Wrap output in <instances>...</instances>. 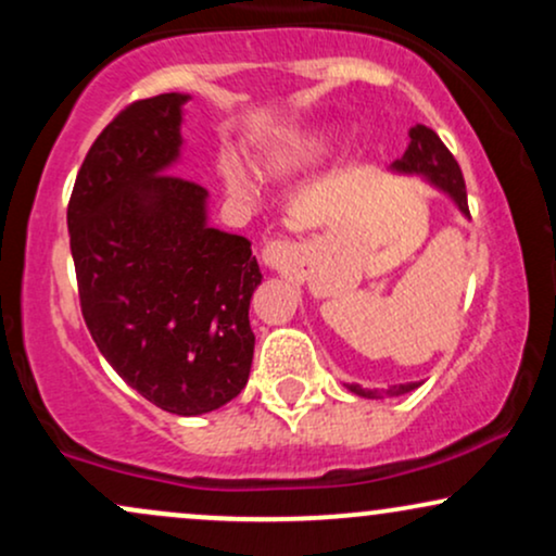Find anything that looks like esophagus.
Returning a JSON list of instances; mask_svg holds the SVG:
<instances>
[{"mask_svg": "<svg viewBox=\"0 0 556 556\" xmlns=\"http://www.w3.org/2000/svg\"><path fill=\"white\" fill-rule=\"evenodd\" d=\"M292 256V245L285 240H274L264 248V264L271 266V269H282L287 266V261Z\"/></svg>", "mask_w": 556, "mask_h": 556, "instance_id": "obj_1", "label": "esophagus"}]
</instances>
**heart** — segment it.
I'll list each match as a JSON object with an SVG mask.
<instances>
[{
  "mask_svg": "<svg viewBox=\"0 0 556 556\" xmlns=\"http://www.w3.org/2000/svg\"><path fill=\"white\" fill-rule=\"evenodd\" d=\"M327 149H329V136L324 130L295 132V136L287 138L282 146H277V149L269 151V154L261 156L258 162L261 175L264 177L290 175V172H295L300 167H305V164L321 159L327 154ZM225 185L232 195L242 198L253 193L251 180H248L245 172L238 167H225Z\"/></svg>",
  "mask_w": 556,
  "mask_h": 556,
  "instance_id": "1",
  "label": "heart"
}]
</instances>
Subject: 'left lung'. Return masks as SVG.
<instances>
[{"instance_id": "8db88e82", "label": "left lung", "mask_w": 556, "mask_h": 556, "mask_svg": "<svg viewBox=\"0 0 556 556\" xmlns=\"http://www.w3.org/2000/svg\"><path fill=\"white\" fill-rule=\"evenodd\" d=\"M410 146H407V151L402 154V159L392 164V169L397 172H407V175H424L429 177V180L437 185V188H442L444 193L452 195V201L460 206L463 214H468V193H465V180H463V172H460V164H457V159L450 154V149L442 143V138L437 136V132L431 130V127L426 125H416L410 127ZM420 384H394L389 389H381V392H371V389H363L358 384H350V392L361 394V397H397V394H405L410 392V389H416Z\"/></svg>"}]
</instances>
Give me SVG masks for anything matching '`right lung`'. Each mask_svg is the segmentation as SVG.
Instances as JSON below:
<instances>
[{
	"label": "right lung",
	"instance_id": "right-lung-1",
	"mask_svg": "<svg viewBox=\"0 0 556 556\" xmlns=\"http://www.w3.org/2000/svg\"><path fill=\"white\" fill-rule=\"evenodd\" d=\"M185 101H132L101 130L75 177L67 227L96 348L156 407L201 416L248 384L261 271L251 240L206 225V188L167 172Z\"/></svg>",
	"mask_w": 556,
	"mask_h": 556
}]
</instances>
